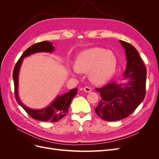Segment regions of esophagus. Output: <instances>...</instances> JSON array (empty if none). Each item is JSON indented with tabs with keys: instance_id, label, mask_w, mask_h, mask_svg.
Instances as JSON below:
<instances>
[{
	"instance_id": "1",
	"label": "esophagus",
	"mask_w": 159,
	"mask_h": 159,
	"mask_svg": "<svg viewBox=\"0 0 159 159\" xmlns=\"http://www.w3.org/2000/svg\"><path fill=\"white\" fill-rule=\"evenodd\" d=\"M84 91L86 93H89V92H91V89L89 87H85L84 88Z\"/></svg>"
}]
</instances>
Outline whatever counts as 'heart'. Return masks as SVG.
Wrapping results in <instances>:
<instances>
[{
  "mask_svg": "<svg viewBox=\"0 0 159 159\" xmlns=\"http://www.w3.org/2000/svg\"><path fill=\"white\" fill-rule=\"evenodd\" d=\"M116 68L117 58L113 53L101 48H93L80 53L70 71L73 74L89 72L91 82L102 85L112 78Z\"/></svg>",
  "mask_w": 159,
  "mask_h": 159,
  "instance_id": "1",
  "label": "heart"
}]
</instances>
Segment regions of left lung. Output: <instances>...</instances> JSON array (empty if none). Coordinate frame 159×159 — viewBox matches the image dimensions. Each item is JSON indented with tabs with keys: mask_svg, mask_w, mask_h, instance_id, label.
<instances>
[{
	"mask_svg": "<svg viewBox=\"0 0 159 159\" xmlns=\"http://www.w3.org/2000/svg\"><path fill=\"white\" fill-rule=\"evenodd\" d=\"M125 50L127 66L123 80L127 82L114 81L95 89L102 99L95 109L99 117L107 121H115L129 116L145 99L147 69L135 48L119 40Z\"/></svg>",
	"mask_w": 159,
	"mask_h": 159,
	"instance_id": "obj_1",
	"label": "left lung"
}]
</instances>
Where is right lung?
Returning a JSON list of instances; mask_svg holds the SVG:
<instances>
[{
	"instance_id": "1",
	"label": "right lung",
	"mask_w": 159,
	"mask_h": 159,
	"mask_svg": "<svg viewBox=\"0 0 159 159\" xmlns=\"http://www.w3.org/2000/svg\"><path fill=\"white\" fill-rule=\"evenodd\" d=\"M54 47L52 43L44 41L36 43L25 51L20 59L16 64L13 70V80L14 84V93L16 102L20 106L26 111V112L34 119L39 120L40 121L57 122L63 118L68 111V109L71 104V100L77 94L78 88L71 89L68 93L62 95H57L56 99L48 105L41 109H33L26 107L24 105L20 99L18 95V74L23 59L25 57L36 54L38 52H53Z\"/></svg>"
}]
</instances>
